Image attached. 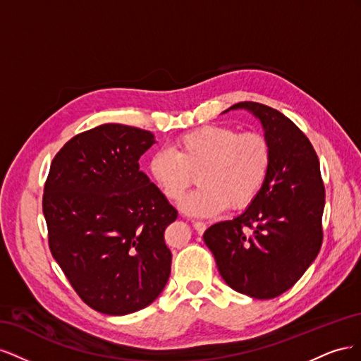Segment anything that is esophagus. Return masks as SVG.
I'll use <instances>...</instances> for the list:
<instances>
[{"mask_svg": "<svg viewBox=\"0 0 361 361\" xmlns=\"http://www.w3.org/2000/svg\"><path fill=\"white\" fill-rule=\"evenodd\" d=\"M192 227H194V231L200 235L206 231V224L202 221H192Z\"/></svg>", "mask_w": 361, "mask_h": 361, "instance_id": "1", "label": "esophagus"}]
</instances>
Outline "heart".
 <instances>
[{"label":"heart","mask_w":361,"mask_h":361,"mask_svg":"<svg viewBox=\"0 0 361 361\" xmlns=\"http://www.w3.org/2000/svg\"><path fill=\"white\" fill-rule=\"evenodd\" d=\"M271 149L264 135L206 125L179 135L174 150L159 149L149 159V174L167 199L178 202L198 171L201 188L182 200L190 216L209 218L228 204L243 209L253 202L268 178Z\"/></svg>","instance_id":"b5f03b06"}]
</instances>
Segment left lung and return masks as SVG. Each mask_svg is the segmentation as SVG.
<instances>
[{"label": "left lung", "instance_id": "left-lung-1", "mask_svg": "<svg viewBox=\"0 0 361 361\" xmlns=\"http://www.w3.org/2000/svg\"><path fill=\"white\" fill-rule=\"evenodd\" d=\"M231 110H245L260 122L271 149L269 173L247 209L206 228L203 239L228 286L271 300L290 289L321 250L325 190L319 159L300 128L274 108L239 102L223 114Z\"/></svg>", "mask_w": 361, "mask_h": 361}]
</instances>
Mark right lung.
<instances>
[{
  "mask_svg": "<svg viewBox=\"0 0 361 361\" xmlns=\"http://www.w3.org/2000/svg\"><path fill=\"white\" fill-rule=\"evenodd\" d=\"M155 143L149 130L105 123L75 135L51 164L43 194L51 253L104 314L147 307L170 277L164 231L178 212L138 166Z\"/></svg>",
  "mask_w": 361,
  "mask_h": 361,
  "instance_id": "add662e5",
  "label": "right lung"
}]
</instances>
